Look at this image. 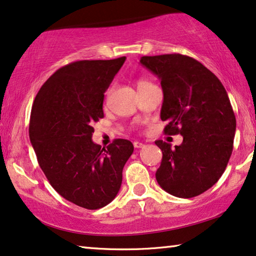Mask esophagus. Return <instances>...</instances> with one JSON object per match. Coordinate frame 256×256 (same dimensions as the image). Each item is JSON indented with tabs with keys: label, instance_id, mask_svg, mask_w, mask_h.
Masks as SVG:
<instances>
[{
	"label": "esophagus",
	"instance_id": "1",
	"mask_svg": "<svg viewBox=\"0 0 256 256\" xmlns=\"http://www.w3.org/2000/svg\"><path fill=\"white\" fill-rule=\"evenodd\" d=\"M133 146H134L136 148H142V147H144V144L140 142H133Z\"/></svg>",
	"mask_w": 256,
	"mask_h": 256
}]
</instances>
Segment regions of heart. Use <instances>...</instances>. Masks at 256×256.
<instances>
[{
  "instance_id": "heart-1",
  "label": "heart",
  "mask_w": 256,
  "mask_h": 256,
  "mask_svg": "<svg viewBox=\"0 0 256 256\" xmlns=\"http://www.w3.org/2000/svg\"><path fill=\"white\" fill-rule=\"evenodd\" d=\"M150 82H148L147 80H144V78H142V80H139L138 82H136V87H138V89L139 88H142V87H144V86H147V84H150Z\"/></svg>"
}]
</instances>
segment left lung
I'll list each match as a JSON object with an SVG mask.
<instances>
[{
	"instance_id": "left-lung-1",
	"label": "left lung",
	"mask_w": 256,
	"mask_h": 256,
	"mask_svg": "<svg viewBox=\"0 0 256 256\" xmlns=\"http://www.w3.org/2000/svg\"><path fill=\"white\" fill-rule=\"evenodd\" d=\"M140 64L161 81L164 133L183 136L175 148L156 142L162 150L156 181L172 196H198L220 178L232 154L236 122L228 92L211 70L190 56H142Z\"/></svg>"
}]
</instances>
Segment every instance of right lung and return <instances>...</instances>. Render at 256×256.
<instances>
[{
  "label": "right lung",
  "mask_w": 256,
  "mask_h": 256,
  "mask_svg": "<svg viewBox=\"0 0 256 256\" xmlns=\"http://www.w3.org/2000/svg\"><path fill=\"white\" fill-rule=\"evenodd\" d=\"M126 58L81 60L61 67L42 86L31 110L28 134L38 164L64 200L97 210L117 196L131 142L106 148L92 140L104 117V92Z\"/></svg>",
  "instance_id": "add662e5"
}]
</instances>
